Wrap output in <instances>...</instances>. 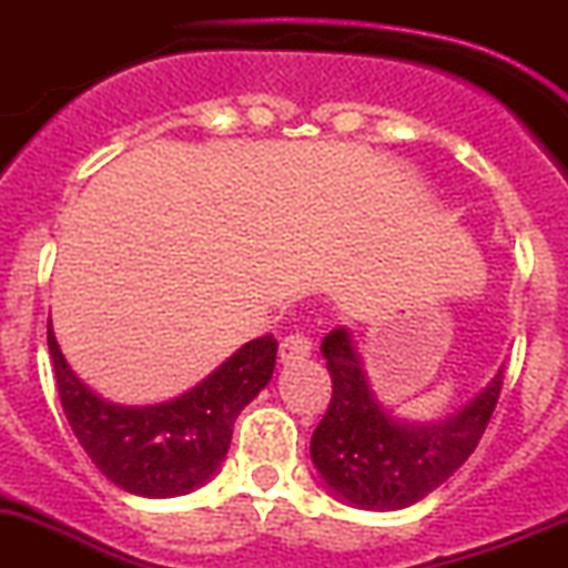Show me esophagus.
<instances>
[{"label":"esophagus","instance_id":"obj_1","mask_svg":"<svg viewBox=\"0 0 568 568\" xmlns=\"http://www.w3.org/2000/svg\"><path fill=\"white\" fill-rule=\"evenodd\" d=\"M312 348H314V343L308 334H303V332L288 334V337L280 343V359H283V363H297V359L308 357V354H312Z\"/></svg>","mask_w":568,"mask_h":568}]
</instances>
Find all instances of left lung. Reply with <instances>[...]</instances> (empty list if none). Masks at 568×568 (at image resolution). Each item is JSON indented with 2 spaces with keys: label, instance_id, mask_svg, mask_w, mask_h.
Segmentation results:
<instances>
[{
  "label": "left lung",
  "instance_id": "1",
  "mask_svg": "<svg viewBox=\"0 0 568 568\" xmlns=\"http://www.w3.org/2000/svg\"><path fill=\"white\" fill-rule=\"evenodd\" d=\"M320 352L332 374V403L312 434V460L339 500L394 511L432 495L480 443L503 388V372L457 414L437 423H403L368 386L348 328H334Z\"/></svg>",
  "mask_w": 568,
  "mask_h": 568
}]
</instances>
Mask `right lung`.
Here are the masks:
<instances>
[{
  "instance_id": "right-lung-1",
  "label": "right lung",
  "mask_w": 568,
  "mask_h": 568,
  "mask_svg": "<svg viewBox=\"0 0 568 568\" xmlns=\"http://www.w3.org/2000/svg\"><path fill=\"white\" fill-rule=\"evenodd\" d=\"M59 400L93 466L140 497H176L211 480L231 446L236 414L268 386L277 339L245 343L200 386L160 406H116L71 372L48 325Z\"/></svg>"
}]
</instances>
